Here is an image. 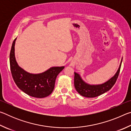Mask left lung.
I'll list each match as a JSON object with an SVG mask.
<instances>
[{
    "label": "left lung",
    "instance_id": "1",
    "mask_svg": "<svg viewBox=\"0 0 131 131\" xmlns=\"http://www.w3.org/2000/svg\"><path fill=\"white\" fill-rule=\"evenodd\" d=\"M122 60L116 73L107 81L99 85H90L84 82L80 75L74 72V83L75 88L79 94L87 97H95L109 91L114 85L119 75Z\"/></svg>",
    "mask_w": 131,
    "mask_h": 131
}]
</instances>
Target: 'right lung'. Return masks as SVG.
Wrapping results in <instances>:
<instances>
[{"instance_id": "add662e5", "label": "right lung", "mask_w": 131, "mask_h": 131, "mask_svg": "<svg viewBox=\"0 0 131 131\" xmlns=\"http://www.w3.org/2000/svg\"><path fill=\"white\" fill-rule=\"evenodd\" d=\"M14 39L10 54V69L15 83L19 89L29 96L42 98L50 95L55 87V80L64 66L52 67L39 74L29 73L18 65L15 57Z\"/></svg>"}]
</instances>
